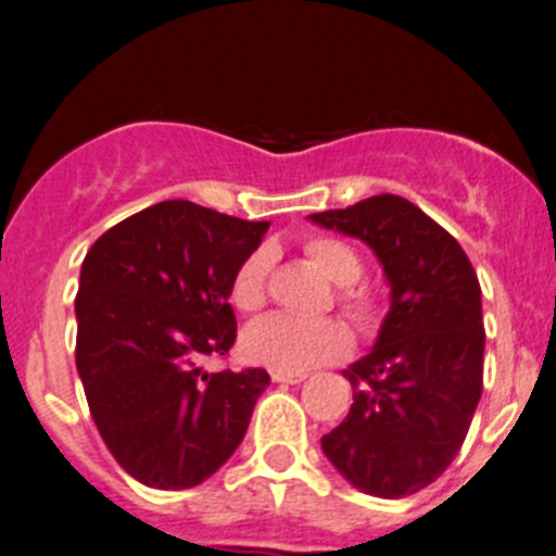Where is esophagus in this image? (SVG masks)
<instances>
[{
	"instance_id": "34e87169",
	"label": "esophagus",
	"mask_w": 556,
	"mask_h": 556,
	"mask_svg": "<svg viewBox=\"0 0 556 556\" xmlns=\"http://www.w3.org/2000/svg\"><path fill=\"white\" fill-rule=\"evenodd\" d=\"M269 376H273L275 384H301L303 378H306L303 372H283V370H273Z\"/></svg>"
}]
</instances>
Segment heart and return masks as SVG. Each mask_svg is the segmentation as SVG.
I'll return each instance as SVG.
<instances>
[{
  "instance_id": "obj_1",
  "label": "heart",
  "mask_w": 556,
  "mask_h": 556,
  "mask_svg": "<svg viewBox=\"0 0 556 556\" xmlns=\"http://www.w3.org/2000/svg\"><path fill=\"white\" fill-rule=\"evenodd\" d=\"M312 262L331 278L339 289V301L358 326L376 320V298L367 289L353 287L362 275V258L348 242L337 236H312L306 242ZM273 250L258 248L236 267L230 278L228 298L239 312H258L267 303V275ZM244 356L255 365L283 372H306L317 365H328L348 356L351 333L333 317H294V314H269L248 326L242 337Z\"/></svg>"
}]
</instances>
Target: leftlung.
Masks as SVG:
<instances>
[{
    "label": "left lung",
    "mask_w": 556,
    "mask_h": 556,
    "mask_svg": "<svg viewBox=\"0 0 556 556\" xmlns=\"http://www.w3.org/2000/svg\"><path fill=\"white\" fill-rule=\"evenodd\" d=\"M308 219L362 239L390 283L376 348L342 372L353 387L351 412L323 437V451L362 493L404 498L454 462L479 406V278L454 236L397 194Z\"/></svg>",
    "instance_id": "left-lung-1"
}]
</instances>
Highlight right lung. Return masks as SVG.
<instances>
[{
  "mask_svg": "<svg viewBox=\"0 0 556 556\" xmlns=\"http://www.w3.org/2000/svg\"><path fill=\"white\" fill-rule=\"evenodd\" d=\"M269 223L164 200L91 244L77 289V372L108 451L147 488L186 490L230 459L267 370L205 372L236 342V267Z\"/></svg>",
  "mask_w": 556,
  "mask_h": 556,
  "instance_id": "1",
  "label": "right lung"
}]
</instances>
